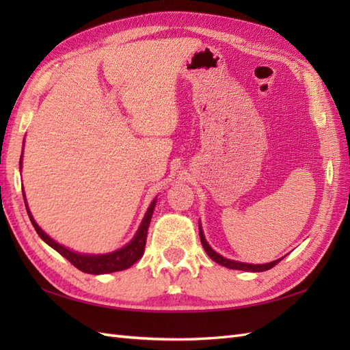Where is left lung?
<instances>
[{"label": "left lung", "mask_w": 350, "mask_h": 350, "mask_svg": "<svg viewBox=\"0 0 350 350\" xmlns=\"http://www.w3.org/2000/svg\"><path fill=\"white\" fill-rule=\"evenodd\" d=\"M198 230H200V241H202V245L204 251L207 252V256H209L213 262H217L218 265H222L228 267V269H237V271H247V272H263V271H267L271 269V267H273L275 265H277L278 262H281V258L275 260V262H271V263H266V265H250V263H242V262H234V260H228L226 257L219 256L218 252H215L211 245L206 242L204 239V234H203V230H202V226L198 224Z\"/></svg>", "instance_id": "left-lung-1"}]
</instances>
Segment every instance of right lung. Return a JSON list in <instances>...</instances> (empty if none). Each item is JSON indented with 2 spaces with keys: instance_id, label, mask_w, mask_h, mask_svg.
<instances>
[{
  "instance_id": "obj_1",
  "label": "right lung",
  "mask_w": 350,
  "mask_h": 350,
  "mask_svg": "<svg viewBox=\"0 0 350 350\" xmlns=\"http://www.w3.org/2000/svg\"><path fill=\"white\" fill-rule=\"evenodd\" d=\"M21 167H22V156L19 161V168ZM24 202L27 203L25 194H24ZM154 204H156V198L153 200L152 204L148 206L144 218H143V221H141L138 232L135 233V236H133V239L128 245H126V247L117 250V251H113V252H108V254H98V256L73 252L69 248L63 247V245L57 243L54 239H51V237L44 233L39 226H37V222L34 221L31 212H29V209H28V204H25V207H27V213L29 217V221H31V224L36 228L37 234H39L51 248H54L57 252H60L63 257L68 258L69 262L75 267H78L79 271H83L85 273L100 275V273H109V272L128 269V267H131L133 263L138 262V260L143 257L146 241H147V230H148V226H150Z\"/></svg>"
}]
</instances>
